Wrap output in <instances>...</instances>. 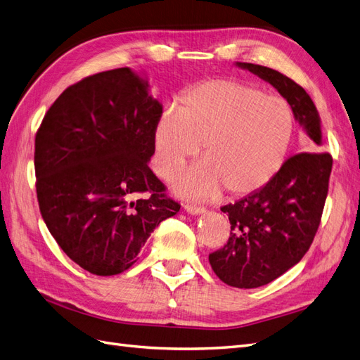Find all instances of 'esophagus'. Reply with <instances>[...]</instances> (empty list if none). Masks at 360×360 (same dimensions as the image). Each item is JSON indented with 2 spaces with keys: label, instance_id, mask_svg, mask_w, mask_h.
I'll use <instances>...</instances> for the list:
<instances>
[{
  "label": "esophagus",
  "instance_id": "obj_1",
  "mask_svg": "<svg viewBox=\"0 0 360 360\" xmlns=\"http://www.w3.org/2000/svg\"><path fill=\"white\" fill-rule=\"evenodd\" d=\"M184 210H186L188 213H192V214H201L205 212V209L202 205H197V204H184Z\"/></svg>",
  "mask_w": 360,
  "mask_h": 360
}]
</instances>
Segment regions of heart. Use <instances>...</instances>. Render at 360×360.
Returning <instances> with one entry per match:
<instances>
[{"label": "heart", "instance_id": "b5f03b06", "mask_svg": "<svg viewBox=\"0 0 360 360\" xmlns=\"http://www.w3.org/2000/svg\"><path fill=\"white\" fill-rule=\"evenodd\" d=\"M296 132L290 102L240 79H210L169 108L155 130V168L171 179L198 156L177 191L193 197L252 193L274 179L288 156Z\"/></svg>", "mask_w": 360, "mask_h": 360}]
</instances>
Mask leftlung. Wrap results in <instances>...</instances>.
<instances>
[{
    "mask_svg": "<svg viewBox=\"0 0 360 360\" xmlns=\"http://www.w3.org/2000/svg\"><path fill=\"white\" fill-rule=\"evenodd\" d=\"M238 66L270 82L285 97L319 150L320 117L309 94L278 70L250 63ZM332 163L328 151H302L290 156L266 186L222 205L231 233L226 245L209 255L216 276L236 288H257L297 264L320 226Z\"/></svg>",
    "mask_w": 360,
    "mask_h": 360,
    "instance_id": "1",
    "label": "left lung"
}]
</instances>
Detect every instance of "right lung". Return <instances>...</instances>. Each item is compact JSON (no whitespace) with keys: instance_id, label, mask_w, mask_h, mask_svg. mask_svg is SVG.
<instances>
[{"instance_id":"obj_1","label":"right lung","mask_w":360,"mask_h":360,"mask_svg":"<svg viewBox=\"0 0 360 360\" xmlns=\"http://www.w3.org/2000/svg\"><path fill=\"white\" fill-rule=\"evenodd\" d=\"M147 86L129 68L86 76L60 94L36 134L43 221L64 254L97 276L127 270L180 210L148 167L162 105Z\"/></svg>"}]
</instances>
